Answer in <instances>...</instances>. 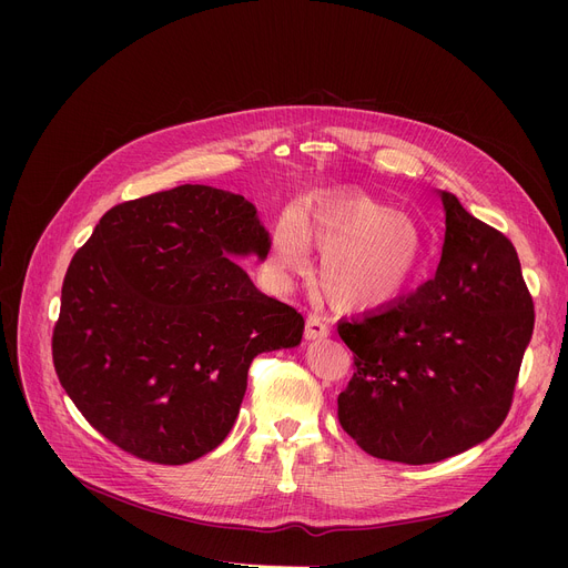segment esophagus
Instances as JSON below:
<instances>
[{
  "label": "esophagus",
  "mask_w": 568,
  "mask_h": 568,
  "mask_svg": "<svg viewBox=\"0 0 568 568\" xmlns=\"http://www.w3.org/2000/svg\"><path fill=\"white\" fill-rule=\"evenodd\" d=\"M329 336V326L320 317V315H308L306 320V338L308 341H320Z\"/></svg>",
  "instance_id": "obj_1"
}]
</instances>
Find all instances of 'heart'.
Wrapping results in <instances>:
<instances>
[{
	"instance_id": "b5f03b06",
	"label": "heart",
	"mask_w": 568,
	"mask_h": 568,
	"mask_svg": "<svg viewBox=\"0 0 568 568\" xmlns=\"http://www.w3.org/2000/svg\"><path fill=\"white\" fill-rule=\"evenodd\" d=\"M320 251L317 285L336 308L362 313L394 304L419 281L428 246L422 225L362 193L320 195L285 212L272 232L268 266L278 278L311 268Z\"/></svg>"
}]
</instances>
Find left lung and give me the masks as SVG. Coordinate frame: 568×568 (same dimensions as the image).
Returning a JSON list of instances; mask_svg holds the SVG:
<instances>
[{
    "label": "left lung",
    "mask_w": 568,
    "mask_h": 568,
    "mask_svg": "<svg viewBox=\"0 0 568 568\" xmlns=\"http://www.w3.org/2000/svg\"><path fill=\"white\" fill-rule=\"evenodd\" d=\"M435 278L359 320L338 322L356 373L338 396L343 430L375 458L428 465L486 442L506 419L534 304L514 244L439 191Z\"/></svg>",
    "instance_id": "obj_1"
}]
</instances>
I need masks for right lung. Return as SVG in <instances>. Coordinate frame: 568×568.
<instances>
[{
    "mask_svg": "<svg viewBox=\"0 0 568 568\" xmlns=\"http://www.w3.org/2000/svg\"><path fill=\"white\" fill-rule=\"evenodd\" d=\"M272 236L244 195L184 184L112 206L73 255L52 334L64 392L103 437L184 465L236 422L251 362L302 343L304 317L236 260Z\"/></svg>",
    "mask_w": 568,
    "mask_h": 568,
    "instance_id": "add662e5",
    "label": "right lung"
}]
</instances>
